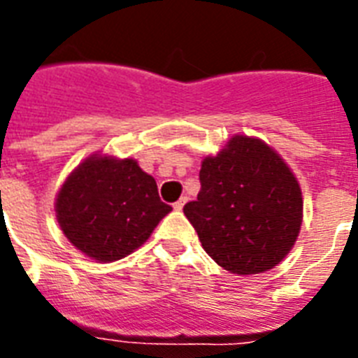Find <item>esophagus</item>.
Instances as JSON below:
<instances>
[{
	"instance_id": "34e87169",
	"label": "esophagus",
	"mask_w": 358,
	"mask_h": 358,
	"mask_svg": "<svg viewBox=\"0 0 358 358\" xmlns=\"http://www.w3.org/2000/svg\"><path fill=\"white\" fill-rule=\"evenodd\" d=\"M185 202H187V196H182V199H180L178 202H174V210H182V208H184V204Z\"/></svg>"
}]
</instances>
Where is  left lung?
<instances>
[{
	"mask_svg": "<svg viewBox=\"0 0 358 358\" xmlns=\"http://www.w3.org/2000/svg\"><path fill=\"white\" fill-rule=\"evenodd\" d=\"M201 191L184 206L202 247L219 266L256 275L280 264L303 223V195L294 173L264 141L234 135L217 156L204 157Z\"/></svg>",
	"mask_w": 358,
	"mask_h": 358,
	"instance_id": "1",
	"label": "left lung"
}]
</instances>
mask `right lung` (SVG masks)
<instances>
[{"label": "right lung", "instance_id": "obj_1", "mask_svg": "<svg viewBox=\"0 0 358 358\" xmlns=\"http://www.w3.org/2000/svg\"><path fill=\"white\" fill-rule=\"evenodd\" d=\"M173 208L135 159L92 154L55 199L57 223L76 249L98 262L120 260L150 238Z\"/></svg>", "mask_w": 358, "mask_h": 358}]
</instances>
